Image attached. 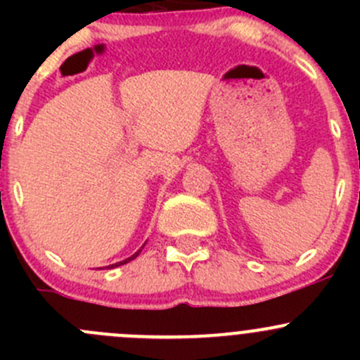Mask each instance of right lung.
<instances>
[{
  "label": "right lung",
  "instance_id": "add662e5",
  "mask_svg": "<svg viewBox=\"0 0 360 360\" xmlns=\"http://www.w3.org/2000/svg\"><path fill=\"white\" fill-rule=\"evenodd\" d=\"M143 248H144V245H143ZM143 248H141L139 250H137V252H136V254H132V256H130V257H127V259H123V261H118V263H115V264H110V266H106V268H115V266H122V264H125V263H129V261L136 259V257H137V256H139V252H141V250H143Z\"/></svg>",
  "mask_w": 360,
  "mask_h": 360
}]
</instances>
